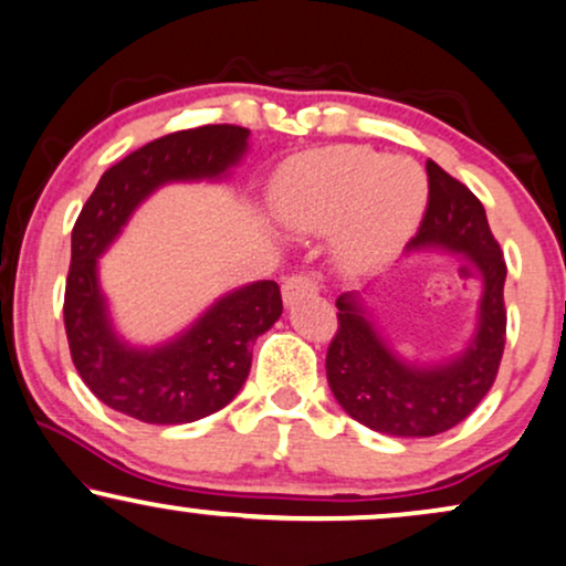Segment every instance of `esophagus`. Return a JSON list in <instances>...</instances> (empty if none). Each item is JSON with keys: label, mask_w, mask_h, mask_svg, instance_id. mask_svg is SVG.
Returning a JSON list of instances; mask_svg holds the SVG:
<instances>
[{"label": "esophagus", "mask_w": 566, "mask_h": 566, "mask_svg": "<svg viewBox=\"0 0 566 566\" xmlns=\"http://www.w3.org/2000/svg\"><path fill=\"white\" fill-rule=\"evenodd\" d=\"M316 292H318L316 279H311V276H305V274H295V276H290L287 282L282 284V297H284V305L297 303V300H300V297H305V295H316Z\"/></svg>", "instance_id": "esophagus-1"}]
</instances>
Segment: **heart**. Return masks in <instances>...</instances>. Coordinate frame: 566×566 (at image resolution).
Returning a JSON list of instances; mask_svg holds the SVG:
<instances>
[{
    "label": "heart",
    "mask_w": 566,
    "mask_h": 566,
    "mask_svg": "<svg viewBox=\"0 0 566 566\" xmlns=\"http://www.w3.org/2000/svg\"><path fill=\"white\" fill-rule=\"evenodd\" d=\"M426 198V175L415 161L339 146L307 154L284 171L276 213L295 232H336V259L347 269H370L402 248Z\"/></svg>",
    "instance_id": "heart-1"
}]
</instances>
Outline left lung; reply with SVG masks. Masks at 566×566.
<instances>
[{
	"mask_svg": "<svg viewBox=\"0 0 566 566\" xmlns=\"http://www.w3.org/2000/svg\"><path fill=\"white\" fill-rule=\"evenodd\" d=\"M426 171L428 209L407 250L439 248L475 266L481 300L473 339L436 366L410 363L378 334L366 300L345 292L336 297L339 328L326 353V378L342 410L370 431L402 439H426L462 423L496 381L506 342V263L483 203L436 161Z\"/></svg>",
	"mask_w": 566,
	"mask_h": 566,
	"instance_id": "left-lung-1",
	"label": "left lung"
}]
</instances>
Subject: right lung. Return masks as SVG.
Here are the masks:
<instances>
[{
    "label": "right lung",
    "instance_id": "1",
    "mask_svg": "<svg viewBox=\"0 0 566 566\" xmlns=\"http://www.w3.org/2000/svg\"><path fill=\"white\" fill-rule=\"evenodd\" d=\"M250 130L203 125L169 133L109 167L73 227L64 332L85 386L112 410L154 426H182L230 405L245 384L253 345L282 316L271 279L227 292L190 328L156 347L114 332L98 259L133 211L167 182L221 180L248 151Z\"/></svg>",
    "mask_w": 566,
    "mask_h": 566
}]
</instances>
